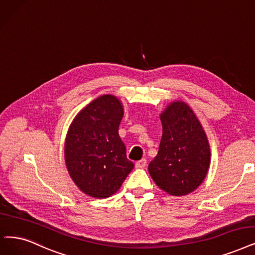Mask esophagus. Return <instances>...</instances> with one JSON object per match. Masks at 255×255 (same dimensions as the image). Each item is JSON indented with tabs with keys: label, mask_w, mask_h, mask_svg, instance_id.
Instances as JSON below:
<instances>
[{
	"label": "esophagus",
	"mask_w": 255,
	"mask_h": 255,
	"mask_svg": "<svg viewBox=\"0 0 255 255\" xmlns=\"http://www.w3.org/2000/svg\"><path fill=\"white\" fill-rule=\"evenodd\" d=\"M146 166V159H141L136 162V167L137 168H143Z\"/></svg>",
	"instance_id": "34e87169"
}]
</instances>
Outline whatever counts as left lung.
<instances>
[{"label": "left lung", "mask_w": 255, "mask_h": 255, "mask_svg": "<svg viewBox=\"0 0 255 255\" xmlns=\"http://www.w3.org/2000/svg\"><path fill=\"white\" fill-rule=\"evenodd\" d=\"M163 134L148 172L156 184L172 196H184L205 179L210 149L202 126L182 101L172 103L161 114Z\"/></svg>", "instance_id": "8db88e82"}]
</instances>
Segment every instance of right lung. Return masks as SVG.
Returning a JSON list of instances; mask_svg holds the SVG:
<instances>
[{
  "label": "right lung",
  "instance_id": "add662e5",
  "mask_svg": "<svg viewBox=\"0 0 255 255\" xmlns=\"http://www.w3.org/2000/svg\"><path fill=\"white\" fill-rule=\"evenodd\" d=\"M124 109L112 95L89 104L71 125L65 145L69 174L86 195L108 198L126 180L134 163L118 134Z\"/></svg>",
  "mask_w": 255,
  "mask_h": 255
}]
</instances>
